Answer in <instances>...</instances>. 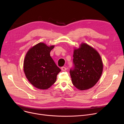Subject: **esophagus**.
<instances>
[{
    "label": "esophagus",
    "mask_w": 124,
    "mask_h": 124,
    "mask_svg": "<svg viewBox=\"0 0 124 124\" xmlns=\"http://www.w3.org/2000/svg\"><path fill=\"white\" fill-rule=\"evenodd\" d=\"M61 70L62 71H66V68L65 67H61Z\"/></svg>",
    "instance_id": "1"
}]
</instances>
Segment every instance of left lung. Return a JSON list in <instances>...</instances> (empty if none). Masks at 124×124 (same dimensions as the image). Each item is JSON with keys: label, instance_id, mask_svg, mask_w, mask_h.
Segmentation results:
<instances>
[{"label": "left lung", "instance_id": "8db88e82", "mask_svg": "<svg viewBox=\"0 0 124 124\" xmlns=\"http://www.w3.org/2000/svg\"><path fill=\"white\" fill-rule=\"evenodd\" d=\"M73 68L70 74L73 85L80 90L93 87L102 74L103 64L101 56L94 48L82 43L73 53Z\"/></svg>", "mask_w": 124, "mask_h": 124}]
</instances>
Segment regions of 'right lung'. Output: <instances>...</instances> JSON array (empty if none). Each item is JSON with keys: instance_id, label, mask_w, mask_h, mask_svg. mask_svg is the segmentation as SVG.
I'll list each match as a JSON object with an SVG mask.
<instances>
[{"instance_id": "1", "label": "right lung", "mask_w": 124, "mask_h": 124, "mask_svg": "<svg viewBox=\"0 0 124 124\" xmlns=\"http://www.w3.org/2000/svg\"><path fill=\"white\" fill-rule=\"evenodd\" d=\"M54 46L48 47L40 43L31 48L26 54L23 70L30 82L37 88L46 89L55 82L61 69L50 56Z\"/></svg>"}]
</instances>
